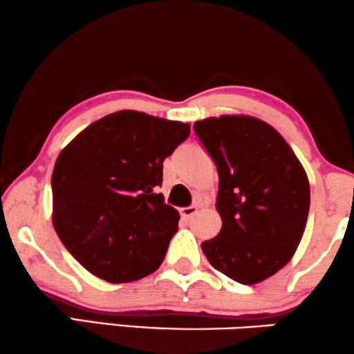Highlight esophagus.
<instances>
[{"instance_id":"34e87169","label":"esophagus","mask_w":354,"mask_h":354,"mask_svg":"<svg viewBox=\"0 0 354 354\" xmlns=\"http://www.w3.org/2000/svg\"><path fill=\"white\" fill-rule=\"evenodd\" d=\"M196 212H198V207L196 206H189V207L180 209L182 217H185V218H192L193 215H196Z\"/></svg>"}]
</instances>
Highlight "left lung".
Instances as JSON below:
<instances>
[{
	"instance_id": "left-lung-1",
	"label": "left lung",
	"mask_w": 354,
	"mask_h": 354,
	"mask_svg": "<svg viewBox=\"0 0 354 354\" xmlns=\"http://www.w3.org/2000/svg\"><path fill=\"white\" fill-rule=\"evenodd\" d=\"M217 166V236L201 249L241 284H257L294 257L310 211V183L274 127L248 115L206 118L193 126Z\"/></svg>"
}]
</instances>
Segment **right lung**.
Wrapping results in <instances>:
<instances>
[{
    "instance_id": "right-lung-1",
    "label": "right lung",
    "mask_w": 354,
    "mask_h": 354,
    "mask_svg": "<svg viewBox=\"0 0 354 354\" xmlns=\"http://www.w3.org/2000/svg\"><path fill=\"white\" fill-rule=\"evenodd\" d=\"M189 124L121 110L66 145L53 172V223L68 252L109 283L160 268L180 215L155 188Z\"/></svg>"
}]
</instances>
